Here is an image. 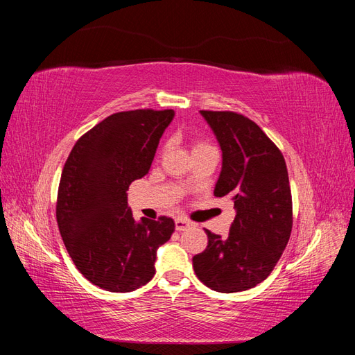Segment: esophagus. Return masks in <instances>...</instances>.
Returning a JSON list of instances; mask_svg holds the SVG:
<instances>
[{"instance_id": "34e87169", "label": "esophagus", "mask_w": 355, "mask_h": 355, "mask_svg": "<svg viewBox=\"0 0 355 355\" xmlns=\"http://www.w3.org/2000/svg\"><path fill=\"white\" fill-rule=\"evenodd\" d=\"M192 225V222H189L188 219L185 218H178L175 220V227H176V231H185L187 228H189Z\"/></svg>"}]
</instances>
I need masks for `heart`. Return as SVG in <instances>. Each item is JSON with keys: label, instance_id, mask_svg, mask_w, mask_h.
Instances as JSON below:
<instances>
[{"label": "heart", "instance_id": "1", "mask_svg": "<svg viewBox=\"0 0 355 355\" xmlns=\"http://www.w3.org/2000/svg\"><path fill=\"white\" fill-rule=\"evenodd\" d=\"M209 148H214V146L210 142L204 141V139H194V141H192V154L202 151V149H209Z\"/></svg>", "mask_w": 355, "mask_h": 355}]
</instances>
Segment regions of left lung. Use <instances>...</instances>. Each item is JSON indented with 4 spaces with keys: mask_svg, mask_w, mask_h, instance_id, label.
<instances>
[{
    "mask_svg": "<svg viewBox=\"0 0 355 355\" xmlns=\"http://www.w3.org/2000/svg\"><path fill=\"white\" fill-rule=\"evenodd\" d=\"M222 149L214 196L237 209L230 234L206 230V250L192 257L198 280L222 293L243 292L272 272L293 225L292 192L280 149L250 118L232 111H201Z\"/></svg>",
    "mask_w": 355,
    "mask_h": 355,
    "instance_id": "left-lung-1",
    "label": "left lung"
}]
</instances>
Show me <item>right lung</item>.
I'll return each instance as SVG.
<instances>
[{
  "mask_svg": "<svg viewBox=\"0 0 355 355\" xmlns=\"http://www.w3.org/2000/svg\"><path fill=\"white\" fill-rule=\"evenodd\" d=\"M171 110L110 115L84 133L62 170L56 219L67 250L90 283L125 293L155 274L157 249L175 231L171 218L136 222L125 191L144 178Z\"/></svg>",
  "mask_w": 355,
  "mask_h": 355,
  "instance_id": "right-lung-1",
  "label": "right lung"
}]
</instances>
